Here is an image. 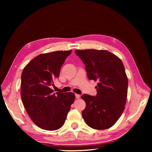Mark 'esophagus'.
<instances>
[{"label": "esophagus", "mask_w": 152, "mask_h": 152, "mask_svg": "<svg viewBox=\"0 0 152 152\" xmlns=\"http://www.w3.org/2000/svg\"><path fill=\"white\" fill-rule=\"evenodd\" d=\"M75 97H76V98H77V99H79V98H80V94H75Z\"/></svg>", "instance_id": "obj_1"}]
</instances>
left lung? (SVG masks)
<instances>
[{"mask_svg": "<svg viewBox=\"0 0 152 152\" xmlns=\"http://www.w3.org/2000/svg\"><path fill=\"white\" fill-rule=\"evenodd\" d=\"M89 80H98L96 96H81L86 104L82 111L86 123L94 129L113 126L122 114L127 96L128 79L121 59L106 50H76Z\"/></svg>", "mask_w": 152, "mask_h": 152, "instance_id": "left-lung-1", "label": "left lung"}]
</instances>
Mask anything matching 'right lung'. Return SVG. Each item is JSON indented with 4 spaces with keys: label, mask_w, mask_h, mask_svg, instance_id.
I'll return each mask as SVG.
<instances>
[{
    "label": "right lung",
    "mask_w": 152,
    "mask_h": 152,
    "mask_svg": "<svg viewBox=\"0 0 152 152\" xmlns=\"http://www.w3.org/2000/svg\"><path fill=\"white\" fill-rule=\"evenodd\" d=\"M72 50L40 54L23 70L21 97L26 111L35 125L47 131L61 128L75 99L73 93H61L50 88Z\"/></svg>",
    "instance_id": "right-lung-1"
}]
</instances>
